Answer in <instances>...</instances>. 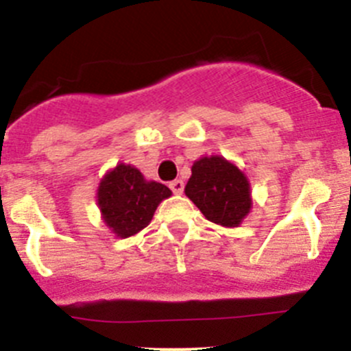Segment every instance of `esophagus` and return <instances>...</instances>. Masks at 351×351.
I'll list each match as a JSON object with an SVG mask.
<instances>
[{"mask_svg":"<svg viewBox=\"0 0 351 351\" xmlns=\"http://www.w3.org/2000/svg\"><path fill=\"white\" fill-rule=\"evenodd\" d=\"M169 186H170V190H172L176 195H181L182 191H184V182H182L181 179H176V181L170 182Z\"/></svg>","mask_w":351,"mask_h":351,"instance_id":"34e87169","label":"esophagus"}]
</instances>
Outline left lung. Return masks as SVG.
<instances>
[{
	"instance_id": "left-lung-1",
	"label": "left lung",
	"mask_w": 351,
	"mask_h": 351,
	"mask_svg": "<svg viewBox=\"0 0 351 351\" xmlns=\"http://www.w3.org/2000/svg\"><path fill=\"white\" fill-rule=\"evenodd\" d=\"M186 195L209 221L237 226L250 213V184L244 173L225 158L210 156L195 161Z\"/></svg>"
}]
</instances>
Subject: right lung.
<instances>
[{"label": "right lung", "instance_id": "right-lung-1", "mask_svg": "<svg viewBox=\"0 0 351 351\" xmlns=\"http://www.w3.org/2000/svg\"><path fill=\"white\" fill-rule=\"evenodd\" d=\"M172 191L161 182H147L135 167L117 165L98 188V206L114 234L130 237L149 225L158 204Z\"/></svg>", "mask_w": 351, "mask_h": 351}]
</instances>
